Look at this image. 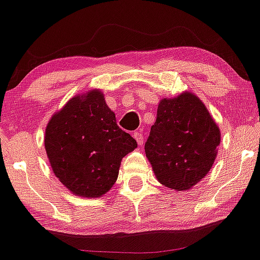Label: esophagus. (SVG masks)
<instances>
[{
	"mask_svg": "<svg viewBox=\"0 0 260 260\" xmlns=\"http://www.w3.org/2000/svg\"><path fill=\"white\" fill-rule=\"evenodd\" d=\"M134 138H135V140H137V142H138V144H139L140 147H142L143 143H144V137H143V133L142 132L134 133Z\"/></svg>",
	"mask_w": 260,
	"mask_h": 260,
	"instance_id": "1",
	"label": "esophagus"
}]
</instances>
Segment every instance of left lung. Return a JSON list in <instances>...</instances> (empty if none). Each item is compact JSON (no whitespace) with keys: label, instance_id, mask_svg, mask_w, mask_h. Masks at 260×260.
Returning <instances> with one entry per match:
<instances>
[{"label":"left lung","instance_id":"left-lung-1","mask_svg":"<svg viewBox=\"0 0 260 260\" xmlns=\"http://www.w3.org/2000/svg\"><path fill=\"white\" fill-rule=\"evenodd\" d=\"M221 132L208 108L191 91L162 98L145 143L155 179L176 191H187L211 171Z\"/></svg>","mask_w":260,"mask_h":260}]
</instances>
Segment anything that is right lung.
I'll return each mask as SVG.
<instances>
[{
    "label": "right lung",
    "instance_id": "1",
    "mask_svg": "<svg viewBox=\"0 0 260 260\" xmlns=\"http://www.w3.org/2000/svg\"><path fill=\"white\" fill-rule=\"evenodd\" d=\"M138 147L116 123L100 89L74 95L49 118L44 148L54 176L70 192L100 198L116 182L121 160Z\"/></svg>",
    "mask_w": 260,
    "mask_h": 260
}]
</instances>
